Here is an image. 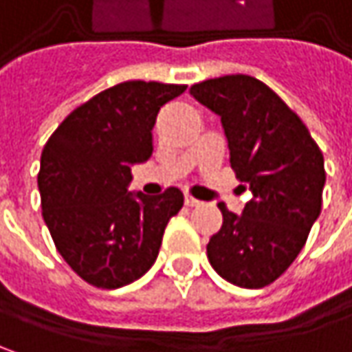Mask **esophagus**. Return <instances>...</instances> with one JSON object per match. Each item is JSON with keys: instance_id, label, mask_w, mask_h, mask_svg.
Here are the masks:
<instances>
[{"instance_id": "esophagus-1", "label": "esophagus", "mask_w": 352, "mask_h": 352, "mask_svg": "<svg viewBox=\"0 0 352 352\" xmlns=\"http://www.w3.org/2000/svg\"><path fill=\"white\" fill-rule=\"evenodd\" d=\"M184 201H186V206H190V208H199L204 201L201 199H196L194 196H190V194H186V197H184Z\"/></svg>"}]
</instances>
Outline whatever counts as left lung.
<instances>
[{
	"label": "left lung",
	"instance_id": "obj_1",
	"mask_svg": "<svg viewBox=\"0 0 352 352\" xmlns=\"http://www.w3.org/2000/svg\"><path fill=\"white\" fill-rule=\"evenodd\" d=\"M190 94L219 116L231 168L252 196L239 215L219 204L223 225L208 258L227 282L264 288L296 261L319 217L323 155L302 119L252 76L206 80Z\"/></svg>",
	"mask_w": 352,
	"mask_h": 352
}]
</instances>
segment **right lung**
<instances>
[{"label": "right lung", "instance_id": "right-lung-1", "mask_svg": "<svg viewBox=\"0 0 352 352\" xmlns=\"http://www.w3.org/2000/svg\"><path fill=\"white\" fill-rule=\"evenodd\" d=\"M186 86L123 82L103 89L62 121L43 148V217L62 258L86 282L116 290L155 264L184 194L129 192L131 166L153 156L160 107Z\"/></svg>", "mask_w": 352, "mask_h": 352}]
</instances>
